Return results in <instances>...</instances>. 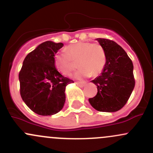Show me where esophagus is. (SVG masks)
<instances>
[{"label":"esophagus","mask_w":153,"mask_h":153,"mask_svg":"<svg viewBox=\"0 0 153 153\" xmlns=\"http://www.w3.org/2000/svg\"><path fill=\"white\" fill-rule=\"evenodd\" d=\"M75 83H76L77 86H80V87H83V86H85V85H86L85 83H81V82H76Z\"/></svg>","instance_id":"1"}]
</instances>
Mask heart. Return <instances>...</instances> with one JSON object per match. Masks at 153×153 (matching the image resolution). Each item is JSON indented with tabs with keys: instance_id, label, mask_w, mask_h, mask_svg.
<instances>
[{
	"instance_id": "b5f03b06",
	"label": "heart",
	"mask_w": 153,
	"mask_h": 153,
	"mask_svg": "<svg viewBox=\"0 0 153 153\" xmlns=\"http://www.w3.org/2000/svg\"><path fill=\"white\" fill-rule=\"evenodd\" d=\"M77 62L79 70L75 74L76 79L97 76L105 67L106 56L102 45L89 42H78L70 45L65 51L57 53L54 56V64L59 72L70 75Z\"/></svg>"
}]
</instances>
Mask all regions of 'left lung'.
I'll use <instances>...</instances> for the list:
<instances>
[{
	"instance_id": "left-lung-1",
	"label": "left lung",
	"mask_w": 153,
	"mask_h": 153,
	"mask_svg": "<svg viewBox=\"0 0 153 153\" xmlns=\"http://www.w3.org/2000/svg\"><path fill=\"white\" fill-rule=\"evenodd\" d=\"M96 40L105 51L106 62L100 75L91 81L97 86V94L89 102L98 111L115 112L126 104L134 89L133 62L115 42Z\"/></svg>"
}]
</instances>
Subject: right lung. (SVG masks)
<instances>
[{
	"label": "right lung",
	"mask_w": 153,
	"mask_h": 153,
	"mask_svg": "<svg viewBox=\"0 0 153 153\" xmlns=\"http://www.w3.org/2000/svg\"><path fill=\"white\" fill-rule=\"evenodd\" d=\"M62 42L42 43L25 58L19 73L20 95L34 113L42 116L57 114L65 102L66 86L72 80L64 77L54 64L55 54Z\"/></svg>",
	"instance_id": "1"
}]
</instances>
